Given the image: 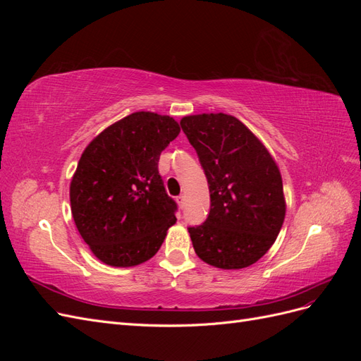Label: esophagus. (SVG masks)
<instances>
[{"label":"esophagus","mask_w":361,"mask_h":361,"mask_svg":"<svg viewBox=\"0 0 361 361\" xmlns=\"http://www.w3.org/2000/svg\"><path fill=\"white\" fill-rule=\"evenodd\" d=\"M176 202H178V204L180 206V209H182V207L185 206V194L178 195V197H176Z\"/></svg>","instance_id":"1"}]
</instances>
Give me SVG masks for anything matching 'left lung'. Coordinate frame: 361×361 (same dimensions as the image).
<instances>
[{
    "instance_id": "left-lung-1",
    "label": "left lung",
    "mask_w": 361,
    "mask_h": 361,
    "mask_svg": "<svg viewBox=\"0 0 361 361\" xmlns=\"http://www.w3.org/2000/svg\"><path fill=\"white\" fill-rule=\"evenodd\" d=\"M180 126L197 152L211 194L206 221L188 227L195 255L221 269L256 264L285 221L286 202L276 161L233 116H187Z\"/></svg>"
}]
</instances>
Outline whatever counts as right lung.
<instances>
[{
    "label": "right lung",
    "mask_w": 361,
    "mask_h": 361,
    "mask_svg": "<svg viewBox=\"0 0 361 361\" xmlns=\"http://www.w3.org/2000/svg\"><path fill=\"white\" fill-rule=\"evenodd\" d=\"M179 133L173 117L138 111L104 129L82 152L71 182V209L104 264H143L176 223L178 204L164 188L158 161Z\"/></svg>",
    "instance_id": "right-lung-1"
}]
</instances>
